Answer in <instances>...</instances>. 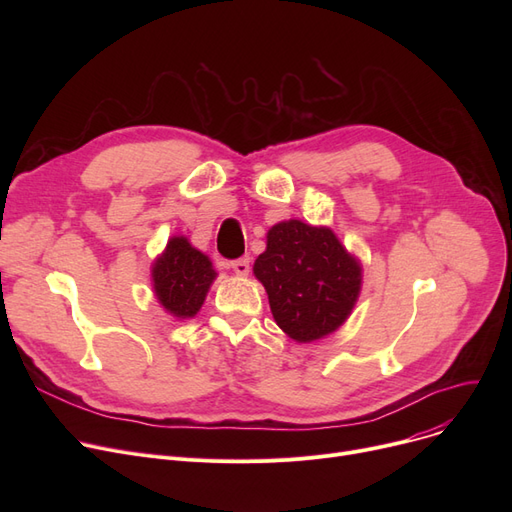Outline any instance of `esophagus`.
<instances>
[{
    "label": "esophagus",
    "mask_w": 512,
    "mask_h": 512,
    "mask_svg": "<svg viewBox=\"0 0 512 512\" xmlns=\"http://www.w3.org/2000/svg\"><path fill=\"white\" fill-rule=\"evenodd\" d=\"M232 270H234L236 276H247L249 270H251L249 259H236V261H232Z\"/></svg>",
    "instance_id": "1"
}]
</instances>
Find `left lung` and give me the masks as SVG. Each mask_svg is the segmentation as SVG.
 <instances>
[{
	"label": "left lung",
	"instance_id": "8db88e82",
	"mask_svg": "<svg viewBox=\"0 0 512 512\" xmlns=\"http://www.w3.org/2000/svg\"><path fill=\"white\" fill-rule=\"evenodd\" d=\"M280 330L299 344L334 334L351 317L363 286V265L328 226L284 220L267 230L255 259Z\"/></svg>",
	"mask_w": 512,
	"mask_h": 512
}]
</instances>
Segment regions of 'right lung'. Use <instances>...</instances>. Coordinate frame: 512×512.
I'll return each instance as SVG.
<instances>
[{
  "label": "right lung",
  "mask_w": 512,
  "mask_h": 512,
  "mask_svg": "<svg viewBox=\"0 0 512 512\" xmlns=\"http://www.w3.org/2000/svg\"><path fill=\"white\" fill-rule=\"evenodd\" d=\"M215 278L218 272L211 259L182 234L172 236L151 263L155 299L176 319H191L199 313Z\"/></svg>",
  "instance_id": "1"
}]
</instances>
